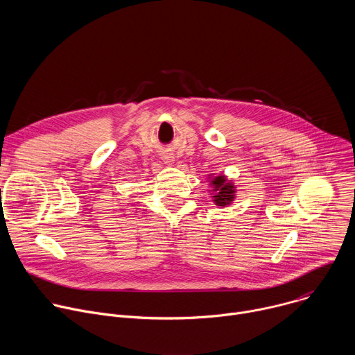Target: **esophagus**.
Returning <instances> with one entry per match:
<instances>
[{
    "mask_svg": "<svg viewBox=\"0 0 355 355\" xmlns=\"http://www.w3.org/2000/svg\"><path fill=\"white\" fill-rule=\"evenodd\" d=\"M162 159H163V162H164L166 164H173V162H174V156H173L171 153H164V155L162 156Z\"/></svg>",
    "mask_w": 355,
    "mask_h": 355,
    "instance_id": "obj_1",
    "label": "esophagus"
}]
</instances>
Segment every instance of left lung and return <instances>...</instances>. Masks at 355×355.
<instances>
[{"instance_id":"8db88e82","label":"left lung","mask_w":355,"mask_h":355,"mask_svg":"<svg viewBox=\"0 0 355 355\" xmlns=\"http://www.w3.org/2000/svg\"><path fill=\"white\" fill-rule=\"evenodd\" d=\"M211 189L214 192L212 200L218 207H226L230 205L236 198V187L232 182V180H227L225 175L211 177Z\"/></svg>"}]
</instances>
